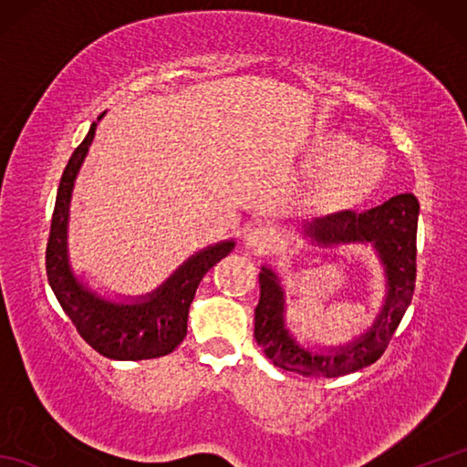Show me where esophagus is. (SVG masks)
I'll list each match as a JSON object with an SVG mask.
<instances>
[{
	"mask_svg": "<svg viewBox=\"0 0 467 467\" xmlns=\"http://www.w3.org/2000/svg\"><path fill=\"white\" fill-rule=\"evenodd\" d=\"M246 244L259 253H271L279 246V236H276L271 226L259 224L251 228L249 234H246Z\"/></svg>",
	"mask_w": 467,
	"mask_h": 467,
	"instance_id": "obj_1",
	"label": "esophagus"
}]
</instances>
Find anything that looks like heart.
I'll use <instances>...</instances> for the list:
<instances>
[{
    "instance_id": "obj_1",
    "label": "heart",
    "mask_w": 467,
    "mask_h": 467,
    "mask_svg": "<svg viewBox=\"0 0 467 467\" xmlns=\"http://www.w3.org/2000/svg\"><path fill=\"white\" fill-rule=\"evenodd\" d=\"M311 166L327 172L321 194L331 206H351L369 196L383 182L385 162L345 134H327L315 142Z\"/></svg>"
}]
</instances>
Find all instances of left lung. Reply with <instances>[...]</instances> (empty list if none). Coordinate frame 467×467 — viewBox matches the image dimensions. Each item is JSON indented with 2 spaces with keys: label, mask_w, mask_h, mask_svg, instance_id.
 Masks as SVG:
<instances>
[{
  "label": "left lung",
  "mask_w": 467,
  "mask_h": 467,
  "mask_svg": "<svg viewBox=\"0 0 467 467\" xmlns=\"http://www.w3.org/2000/svg\"><path fill=\"white\" fill-rule=\"evenodd\" d=\"M418 214V198L413 194H398L369 211L357 213L353 208H345L306 224L305 233L325 246L373 243L385 265L389 293L381 315L359 341L339 353L315 355L291 339L283 321L285 301L281 286L269 269H263L259 275L261 296L254 309V339L273 365L301 375L339 377L359 371L379 359L413 296L415 266H418L415 265Z\"/></svg>",
  "instance_id": "left-lung-1"
}]
</instances>
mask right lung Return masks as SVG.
Returning <instances> with one entry per match:
<instances>
[{"mask_svg": "<svg viewBox=\"0 0 467 467\" xmlns=\"http://www.w3.org/2000/svg\"><path fill=\"white\" fill-rule=\"evenodd\" d=\"M104 114L98 116V120ZM96 124L98 122L90 126V132L86 134L82 144L69 156L62 181H59L46 246L47 281L76 331L94 351L108 359L120 361L156 359V357L172 353L182 343L186 337L188 309H191L198 285L218 261L233 251L234 243H221L198 253L144 303L116 305L84 291L67 265L66 223L74 178L96 134Z\"/></svg>", "mask_w": 467, "mask_h": 467, "instance_id": "right-lung-1", "label": "right lung"}]
</instances>
